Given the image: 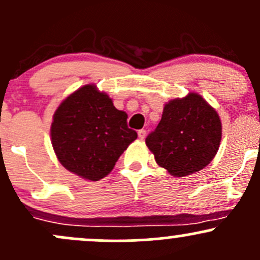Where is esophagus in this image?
Returning a JSON list of instances; mask_svg holds the SVG:
<instances>
[{
  "mask_svg": "<svg viewBox=\"0 0 260 260\" xmlns=\"http://www.w3.org/2000/svg\"><path fill=\"white\" fill-rule=\"evenodd\" d=\"M146 135H147V132L144 129H139L138 131V137L141 138V139H144L146 138Z\"/></svg>",
  "mask_w": 260,
  "mask_h": 260,
  "instance_id": "esophagus-1",
  "label": "esophagus"
}]
</instances>
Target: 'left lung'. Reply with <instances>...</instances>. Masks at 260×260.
Returning a JSON list of instances; mask_svg holds the SVG:
<instances>
[{
  "mask_svg": "<svg viewBox=\"0 0 260 260\" xmlns=\"http://www.w3.org/2000/svg\"><path fill=\"white\" fill-rule=\"evenodd\" d=\"M222 138L217 111L198 93L169 101L162 119L146 138L157 165L174 177L199 172L212 162Z\"/></svg>",
  "mask_w": 260,
  "mask_h": 260,
  "instance_id": "obj_1",
  "label": "left lung"
}]
</instances>
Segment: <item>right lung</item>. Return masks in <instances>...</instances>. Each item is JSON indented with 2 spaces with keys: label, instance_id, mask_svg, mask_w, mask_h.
<instances>
[{
  "label": "right lung",
  "instance_id": "add662e5",
  "mask_svg": "<svg viewBox=\"0 0 260 260\" xmlns=\"http://www.w3.org/2000/svg\"><path fill=\"white\" fill-rule=\"evenodd\" d=\"M105 92L86 84L62 101L53 114L51 141L61 165L88 180L105 178L137 138Z\"/></svg>",
  "mask_w": 260,
  "mask_h": 260
}]
</instances>
